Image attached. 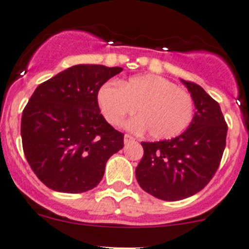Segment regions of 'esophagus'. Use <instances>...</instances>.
I'll return each mask as SVG.
<instances>
[{"instance_id": "34e87169", "label": "esophagus", "mask_w": 249, "mask_h": 249, "mask_svg": "<svg viewBox=\"0 0 249 249\" xmlns=\"http://www.w3.org/2000/svg\"><path fill=\"white\" fill-rule=\"evenodd\" d=\"M135 142V138L132 137L131 135H125L124 136V143L125 144H129V143Z\"/></svg>"}]
</instances>
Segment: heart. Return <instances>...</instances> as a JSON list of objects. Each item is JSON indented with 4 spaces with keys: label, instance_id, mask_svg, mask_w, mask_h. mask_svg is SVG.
Returning <instances> with one entry per match:
<instances>
[{
    "label": "heart",
    "instance_id": "b5f03b06",
    "mask_svg": "<svg viewBox=\"0 0 249 249\" xmlns=\"http://www.w3.org/2000/svg\"><path fill=\"white\" fill-rule=\"evenodd\" d=\"M101 112L112 125L125 117L140 114L127 123L137 131H148L154 140H169L184 132L195 114L188 91L158 75H141L116 83H105L98 93Z\"/></svg>",
    "mask_w": 249,
    "mask_h": 249
}]
</instances>
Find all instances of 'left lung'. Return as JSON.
I'll use <instances>...</instances> for the list:
<instances>
[{
	"instance_id": "left-lung-1",
	"label": "left lung",
	"mask_w": 249,
	"mask_h": 249,
	"mask_svg": "<svg viewBox=\"0 0 249 249\" xmlns=\"http://www.w3.org/2000/svg\"><path fill=\"white\" fill-rule=\"evenodd\" d=\"M195 101L187 130L160 142H142L144 155L136 167L140 186L162 200L191 197L213 179L226 148L228 126L221 107L200 86L181 80Z\"/></svg>"
}]
</instances>
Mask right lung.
<instances>
[{"label": "right lung", "instance_id": "obj_1", "mask_svg": "<svg viewBox=\"0 0 249 249\" xmlns=\"http://www.w3.org/2000/svg\"><path fill=\"white\" fill-rule=\"evenodd\" d=\"M123 68L78 64L36 87L21 118L27 162L51 190L82 193L101 181L107 160L124 146V133L100 113L98 93Z\"/></svg>", "mask_w": 249, "mask_h": 249}]
</instances>
